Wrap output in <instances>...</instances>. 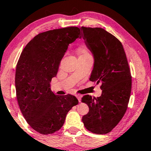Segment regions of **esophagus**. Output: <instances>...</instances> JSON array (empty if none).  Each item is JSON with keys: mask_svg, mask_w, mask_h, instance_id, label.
Wrapping results in <instances>:
<instances>
[{"mask_svg": "<svg viewBox=\"0 0 151 151\" xmlns=\"http://www.w3.org/2000/svg\"><path fill=\"white\" fill-rule=\"evenodd\" d=\"M76 98H78V102H81V96H80V95H76Z\"/></svg>", "mask_w": 151, "mask_h": 151, "instance_id": "34e87169", "label": "esophagus"}]
</instances>
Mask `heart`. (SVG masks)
I'll return each instance as SVG.
<instances>
[{
    "mask_svg": "<svg viewBox=\"0 0 151 151\" xmlns=\"http://www.w3.org/2000/svg\"><path fill=\"white\" fill-rule=\"evenodd\" d=\"M78 53H79L80 57L86 56V55H90V53L88 52V49L86 47H80L78 49Z\"/></svg>",
    "mask_w": 151,
    "mask_h": 151,
    "instance_id": "obj_1",
    "label": "heart"
}]
</instances>
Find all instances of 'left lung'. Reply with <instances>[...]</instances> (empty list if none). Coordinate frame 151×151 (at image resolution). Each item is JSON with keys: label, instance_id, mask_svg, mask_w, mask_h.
Here are the masks:
<instances>
[{"label": "left lung", "instance_id": "8db88e82", "mask_svg": "<svg viewBox=\"0 0 151 151\" xmlns=\"http://www.w3.org/2000/svg\"><path fill=\"white\" fill-rule=\"evenodd\" d=\"M83 39L94 58L90 80L101 83L102 95L92 98L86 95L82 102L89 111L82 117L88 131L106 134L119 122L127 109L131 91V75L122 45L104 29L84 27Z\"/></svg>", "mask_w": 151, "mask_h": 151}]
</instances>
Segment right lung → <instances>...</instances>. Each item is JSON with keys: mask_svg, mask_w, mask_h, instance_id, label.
<instances>
[{"mask_svg": "<svg viewBox=\"0 0 151 151\" xmlns=\"http://www.w3.org/2000/svg\"><path fill=\"white\" fill-rule=\"evenodd\" d=\"M82 36L77 27L41 33L29 42L18 60L15 76L18 105L30 127L43 135L60 129L67 113L78 104L72 95H55L50 82L69 45Z\"/></svg>", "mask_w": 151, "mask_h": 151, "instance_id": "obj_1", "label": "right lung"}]
</instances>
